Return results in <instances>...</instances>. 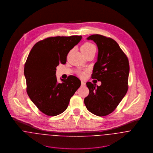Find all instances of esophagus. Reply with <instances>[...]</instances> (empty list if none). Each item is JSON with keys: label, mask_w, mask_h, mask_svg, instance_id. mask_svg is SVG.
I'll use <instances>...</instances> for the list:
<instances>
[{"label": "esophagus", "mask_w": 153, "mask_h": 153, "mask_svg": "<svg viewBox=\"0 0 153 153\" xmlns=\"http://www.w3.org/2000/svg\"><path fill=\"white\" fill-rule=\"evenodd\" d=\"M81 86L82 87H85V83L83 81H81Z\"/></svg>", "instance_id": "34e87169"}]
</instances>
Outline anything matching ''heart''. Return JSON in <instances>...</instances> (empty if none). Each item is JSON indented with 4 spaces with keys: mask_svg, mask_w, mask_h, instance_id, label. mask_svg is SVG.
Here are the masks:
<instances>
[{
    "mask_svg": "<svg viewBox=\"0 0 153 153\" xmlns=\"http://www.w3.org/2000/svg\"><path fill=\"white\" fill-rule=\"evenodd\" d=\"M81 49V51L83 53V54L85 55L88 52L93 51H96V47L94 44H92V43L85 42L82 45ZM78 74L80 77L84 78L86 75V72H85V71H79L78 72Z\"/></svg>",
    "mask_w": 153,
    "mask_h": 153,
    "instance_id": "obj_1",
    "label": "heart"
}]
</instances>
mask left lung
Here are the masks:
<instances>
[{"instance_id": "8db88e82", "label": "left lung", "mask_w": 153, "mask_h": 153, "mask_svg": "<svg viewBox=\"0 0 153 153\" xmlns=\"http://www.w3.org/2000/svg\"><path fill=\"white\" fill-rule=\"evenodd\" d=\"M87 39L98 48L97 62L91 78L101 82L99 87L88 82L89 95L84 99L88 110L97 116L109 115L117 107L128 89V59L118 44L111 38L95 34Z\"/></svg>"}]
</instances>
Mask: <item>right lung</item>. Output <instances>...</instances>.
<instances>
[{"label":"right lung","mask_w":153,"mask_h":153,"mask_svg":"<svg viewBox=\"0 0 153 153\" xmlns=\"http://www.w3.org/2000/svg\"><path fill=\"white\" fill-rule=\"evenodd\" d=\"M81 36L49 37L33 46L24 67L27 94L42 112L58 115L67 108L71 98L80 87L81 81L73 75L58 83L56 66L65 64L67 55L81 41Z\"/></svg>","instance_id":"1"}]
</instances>
